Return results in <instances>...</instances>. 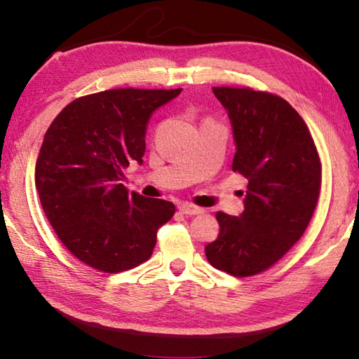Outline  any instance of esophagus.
Here are the masks:
<instances>
[{
    "label": "esophagus",
    "instance_id": "34e87169",
    "mask_svg": "<svg viewBox=\"0 0 359 359\" xmlns=\"http://www.w3.org/2000/svg\"><path fill=\"white\" fill-rule=\"evenodd\" d=\"M179 210H180V213H184L187 216H196V215L203 213L202 208L196 207V205H189V203H182V205H179Z\"/></svg>",
    "mask_w": 359,
    "mask_h": 359
}]
</instances>
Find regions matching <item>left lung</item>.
<instances>
[{
  "label": "left lung",
  "mask_w": 359,
  "mask_h": 359,
  "mask_svg": "<svg viewBox=\"0 0 359 359\" xmlns=\"http://www.w3.org/2000/svg\"><path fill=\"white\" fill-rule=\"evenodd\" d=\"M233 130L231 170L248 179L240 216L216 213L219 235L205 245L213 268L249 277L277 263L311 221L320 160L300 115L280 96L213 87Z\"/></svg>",
  "instance_id": "obj_1"
}]
</instances>
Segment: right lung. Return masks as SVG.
Wrapping results in <instances>:
<instances>
[{"label":"right lung","mask_w":359,"mask_h":359,"mask_svg":"<svg viewBox=\"0 0 359 359\" xmlns=\"http://www.w3.org/2000/svg\"><path fill=\"white\" fill-rule=\"evenodd\" d=\"M177 90L116 88L73 101L45 133L35 188L51 227L72 254L97 271L142 264L175 207L129 193L132 161L143 163L149 119Z\"/></svg>","instance_id":"1"}]
</instances>
